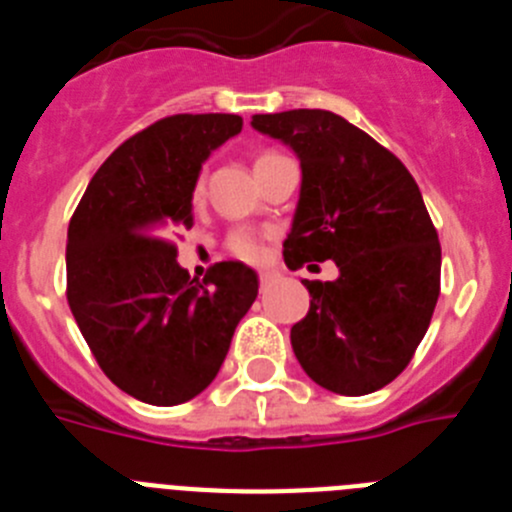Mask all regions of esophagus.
Returning a JSON list of instances; mask_svg holds the SVG:
<instances>
[{"mask_svg": "<svg viewBox=\"0 0 512 512\" xmlns=\"http://www.w3.org/2000/svg\"><path fill=\"white\" fill-rule=\"evenodd\" d=\"M279 279H282V274H279V271H261V274H259V284H261V289L271 287V284L279 282Z\"/></svg>", "mask_w": 512, "mask_h": 512, "instance_id": "1", "label": "esophagus"}]
</instances>
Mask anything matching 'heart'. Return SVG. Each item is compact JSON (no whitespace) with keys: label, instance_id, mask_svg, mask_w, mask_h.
Returning a JSON list of instances; mask_svg holds the SVG:
<instances>
[{"label":"heart","instance_id":"heart-1","mask_svg":"<svg viewBox=\"0 0 512 512\" xmlns=\"http://www.w3.org/2000/svg\"><path fill=\"white\" fill-rule=\"evenodd\" d=\"M269 156H277V153H261V156L256 158V164ZM189 200H192V205H202V200H205V174H202V171L194 176L192 189H189ZM225 248L233 253L235 259H241V261H259L261 253H264L261 235L256 233V230H248V228L230 230L228 238H225Z\"/></svg>","mask_w":512,"mask_h":512}]
</instances>
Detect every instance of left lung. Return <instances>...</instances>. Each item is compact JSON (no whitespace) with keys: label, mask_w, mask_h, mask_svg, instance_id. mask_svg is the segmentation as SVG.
<instances>
[{"label":"left lung","mask_w":512,"mask_h":512,"mask_svg":"<svg viewBox=\"0 0 512 512\" xmlns=\"http://www.w3.org/2000/svg\"><path fill=\"white\" fill-rule=\"evenodd\" d=\"M302 166L284 261L333 259L336 282H310L292 348L312 382L336 395L382 390L410 364L441 292V243L400 158L328 110L253 115Z\"/></svg>","instance_id":"obj_1"}]
</instances>
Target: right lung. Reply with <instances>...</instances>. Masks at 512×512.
<instances>
[{"label": "right lung", "instance_id": "right-lung-1", "mask_svg": "<svg viewBox=\"0 0 512 512\" xmlns=\"http://www.w3.org/2000/svg\"><path fill=\"white\" fill-rule=\"evenodd\" d=\"M238 115H171L135 133L92 176L69 223L66 300L112 384L148 405H179L217 377L235 325L259 295L241 261L205 279L176 264L192 228L202 161L241 133Z\"/></svg>", "mask_w": 512, "mask_h": 512}]
</instances>
